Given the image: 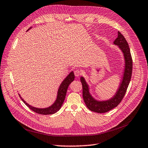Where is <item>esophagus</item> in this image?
Listing matches in <instances>:
<instances>
[{
    "instance_id": "34e87169",
    "label": "esophagus",
    "mask_w": 148,
    "mask_h": 148,
    "mask_svg": "<svg viewBox=\"0 0 148 148\" xmlns=\"http://www.w3.org/2000/svg\"><path fill=\"white\" fill-rule=\"evenodd\" d=\"M74 74H75V75L76 77H79V76H80V75L82 74V71L79 70V69L75 70L74 71Z\"/></svg>"
}]
</instances>
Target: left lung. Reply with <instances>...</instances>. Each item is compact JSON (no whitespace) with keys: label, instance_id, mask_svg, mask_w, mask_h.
I'll return each mask as SVG.
<instances>
[{"label":"left lung","instance_id":"8db88e82","mask_svg":"<svg viewBox=\"0 0 148 148\" xmlns=\"http://www.w3.org/2000/svg\"><path fill=\"white\" fill-rule=\"evenodd\" d=\"M113 43L119 46V47L123 52L125 67L123 72V81L120 83V87L118 88L116 94L112 98L106 101H97L92 97L89 92L88 84L86 83L83 77H81V81L82 85V96L87 107L90 110L97 113H105L117 107L124 97L126 90L130 82L132 75L133 61L131 55L130 49L128 42L123 35L119 32H118V37L114 41Z\"/></svg>","mask_w":148,"mask_h":148}]
</instances>
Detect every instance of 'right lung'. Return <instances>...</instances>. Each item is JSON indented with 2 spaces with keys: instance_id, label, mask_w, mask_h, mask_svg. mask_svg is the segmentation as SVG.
<instances>
[{
  "instance_id": "right-lung-1",
  "label": "right lung",
  "mask_w": 148,
  "mask_h": 148,
  "mask_svg": "<svg viewBox=\"0 0 148 148\" xmlns=\"http://www.w3.org/2000/svg\"><path fill=\"white\" fill-rule=\"evenodd\" d=\"M32 27L29 28L28 30H29ZM27 30V31H28ZM74 74L73 71L67 75L66 78L61 83V84L60 86V88H59L58 91V95H57V99L51 106H50L48 108H36V107H33L31 105H29L21 97V96L19 95L20 99H22L23 102L26 104L27 106L29 107V108H30L32 111L35 112L38 114H41V115H51V114L55 113L57 112L59 110H60L62 105L63 102H64L65 97H66V92L67 88H68L69 84L73 82L74 80Z\"/></svg>"
}]
</instances>
